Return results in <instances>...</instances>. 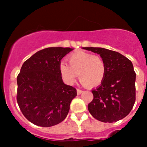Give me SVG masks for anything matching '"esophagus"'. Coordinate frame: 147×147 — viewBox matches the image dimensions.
Wrapping results in <instances>:
<instances>
[{"mask_svg": "<svg viewBox=\"0 0 147 147\" xmlns=\"http://www.w3.org/2000/svg\"><path fill=\"white\" fill-rule=\"evenodd\" d=\"M82 92H83V90H81V89H77V93H78V95L81 94Z\"/></svg>", "mask_w": 147, "mask_h": 147, "instance_id": "34e87169", "label": "esophagus"}]
</instances>
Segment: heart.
I'll return each mask as SVG.
<instances>
[{
	"mask_svg": "<svg viewBox=\"0 0 147 147\" xmlns=\"http://www.w3.org/2000/svg\"><path fill=\"white\" fill-rule=\"evenodd\" d=\"M69 65L65 62L60 64L61 76L68 83L73 84L78 75L81 83L91 87H96L104 80L106 66L99 56L80 51L69 57Z\"/></svg>",
	"mask_w": 147,
	"mask_h": 147,
	"instance_id": "heart-1",
	"label": "heart"
}]
</instances>
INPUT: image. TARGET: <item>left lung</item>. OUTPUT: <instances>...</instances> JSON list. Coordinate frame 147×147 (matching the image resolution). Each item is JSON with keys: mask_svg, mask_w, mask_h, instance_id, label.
Segmentation results:
<instances>
[{"mask_svg": "<svg viewBox=\"0 0 147 147\" xmlns=\"http://www.w3.org/2000/svg\"><path fill=\"white\" fill-rule=\"evenodd\" d=\"M100 55L106 66L104 80L92 90L93 99L88 105L91 115L103 123H113L125 117L135 102V79L131 60L114 51L85 47Z\"/></svg>", "mask_w": 147, "mask_h": 147, "instance_id": "left-lung-1", "label": "left lung"}]
</instances>
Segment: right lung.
Segmentation results:
<instances>
[{
  "instance_id": "1",
  "label": "right lung",
  "mask_w": 147,
  "mask_h": 147,
  "mask_svg": "<svg viewBox=\"0 0 147 147\" xmlns=\"http://www.w3.org/2000/svg\"><path fill=\"white\" fill-rule=\"evenodd\" d=\"M73 49L51 47L42 49L26 60L17 77V102L30 122L50 127L66 117L75 87L63 83L60 60Z\"/></svg>"
}]
</instances>
